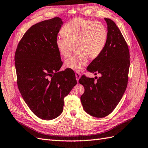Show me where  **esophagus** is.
Wrapping results in <instances>:
<instances>
[{"mask_svg": "<svg viewBox=\"0 0 148 148\" xmlns=\"http://www.w3.org/2000/svg\"><path fill=\"white\" fill-rule=\"evenodd\" d=\"M75 77H76V79H77V82H78L79 79L80 78V74L78 73V72H77V73H75Z\"/></svg>", "mask_w": 148, "mask_h": 148, "instance_id": "esophagus-1", "label": "esophagus"}]
</instances>
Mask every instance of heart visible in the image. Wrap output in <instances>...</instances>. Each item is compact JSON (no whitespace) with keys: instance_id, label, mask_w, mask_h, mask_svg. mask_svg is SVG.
I'll return each mask as SVG.
<instances>
[{"instance_id":"b5f03b06","label":"heart","mask_w":148,"mask_h":148,"mask_svg":"<svg viewBox=\"0 0 148 148\" xmlns=\"http://www.w3.org/2000/svg\"><path fill=\"white\" fill-rule=\"evenodd\" d=\"M63 37L57 38L56 47L63 58L75 55L65 61L64 66L75 71H80L87 64L88 57L95 59L102 52L107 40V30L103 24L77 18L70 21L61 30Z\"/></svg>"}]
</instances>
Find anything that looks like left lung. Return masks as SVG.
<instances>
[{
  "label": "left lung",
  "mask_w": 148,
  "mask_h": 148,
  "mask_svg": "<svg viewBox=\"0 0 148 148\" xmlns=\"http://www.w3.org/2000/svg\"><path fill=\"white\" fill-rule=\"evenodd\" d=\"M107 40L101 54L86 70L97 78L82 76L79 83L84 86L81 97L84 110L92 116L101 118L110 114L120 102L127 88L130 60L127 43L112 20L105 18Z\"/></svg>",
  "instance_id": "obj_1"
}]
</instances>
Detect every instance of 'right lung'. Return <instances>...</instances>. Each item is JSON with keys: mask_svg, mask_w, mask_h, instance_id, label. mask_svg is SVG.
<instances>
[{"mask_svg": "<svg viewBox=\"0 0 148 148\" xmlns=\"http://www.w3.org/2000/svg\"><path fill=\"white\" fill-rule=\"evenodd\" d=\"M63 24L54 17L32 26L15 53L18 88L30 110L44 120L62 113L64 98L77 84L71 70L59 71L63 62L55 41Z\"/></svg>", "mask_w": 148, "mask_h": 148, "instance_id": "obj_1", "label": "right lung"}]
</instances>
